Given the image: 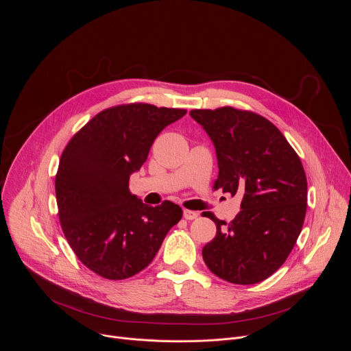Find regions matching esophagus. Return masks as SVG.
I'll list each match as a JSON object with an SVG mask.
<instances>
[{
    "label": "esophagus",
    "instance_id": "obj_1",
    "mask_svg": "<svg viewBox=\"0 0 351 351\" xmlns=\"http://www.w3.org/2000/svg\"><path fill=\"white\" fill-rule=\"evenodd\" d=\"M183 217H184V219H187V221H193V219L198 218V213L190 211V210H184V211H183Z\"/></svg>",
    "mask_w": 351,
    "mask_h": 351
}]
</instances>
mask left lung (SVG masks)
Returning <instances> with one entry per match:
<instances>
[{"instance_id":"8db88e82","label":"left lung","mask_w":351,"mask_h":351,"mask_svg":"<svg viewBox=\"0 0 351 351\" xmlns=\"http://www.w3.org/2000/svg\"><path fill=\"white\" fill-rule=\"evenodd\" d=\"M190 117L214 143L215 189L241 195L230 223L208 213L215 237L203 248L218 278L253 285L276 272L302 232L307 211V178L302 161L280 130L261 115L223 107L193 110Z\"/></svg>"}]
</instances>
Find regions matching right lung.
<instances>
[{
	"label": "right lung",
	"instance_id": "add662e5",
	"mask_svg": "<svg viewBox=\"0 0 351 351\" xmlns=\"http://www.w3.org/2000/svg\"><path fill=\"white\" fill-rule=\"evenodd\" d=\"M186 112L118 106L97 114L65 147L56 176L58 215L75 254L97 275L119 280L138 274L182 219L178 204H144L129 191V178L156 137Z\"/></svg>",
	"mask_w": 351,
	"mask_h": 351
}]
</instances>
